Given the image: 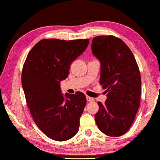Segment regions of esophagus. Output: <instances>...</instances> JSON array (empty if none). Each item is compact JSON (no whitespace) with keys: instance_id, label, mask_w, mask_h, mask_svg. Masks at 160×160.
Masks as SVG:
<instances>
[{"instance_id":"34e87169","label":"esophagus","mask_w":160,"mask_h":160,"mask_svg":"<svg viewBox=\"0 0 160 160\" xmlns=\"http://www.w3.org/2000/svg\"><path fill=\"white\" fill-rule=\"evenodd\" d=\"M86 98H87V100L88 102H93V101L94 100V99H93V98H91V97L88 96H86Z\"/></svg>"}]
</instances>
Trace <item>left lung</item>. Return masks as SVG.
I'll list each match as a JSON object with an SVG mask.
<instances>
[{
  "label": "left lung",
  "mask_w": 160,
  "mask_h": 160,
  "mask_svg": "<svg viewBox=\"0 0 160 160\" xmlns=\"http://www.w3.org/2000/svg\"><path fill=\"white\" fill-rule=\"evenodd\" d=\"M91 51L100 62V84L107 93L104 103L98 102L95 120L103 133L119 137L130 128L140 107V70L128 47L113 36L95 37Z\"/></svg>",
  "instance_id": "8db88e82"
}]
</instances>
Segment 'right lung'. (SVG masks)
Listing matches in <instances>:
<instances>
[{
	"label": "right lung",
	"mask_w": 160,
	"mask_h": 160,
	"mask_svg": "<svg viewBox=\"0 0 160 160\" xmlns=\"http://www.w3.org/2000/svg\"><path fill=\"white\" fill-rule=\"evenodd\" d=\"M89 44V39L41 40L24 64L22 86L27 104L36 125L52 140L66 141L78 131L85 95L79 91L62 94L60 82Z\"/></svg>",
	"instance_id": "obj_1"
}]
</instances>
